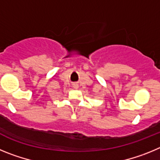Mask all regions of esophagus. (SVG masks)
Returning <instances> with one entry per match:
<instances>
[{"label":"esophagus","mask_w":160,"mask_h":160,"mask_svg":"<svg viewBox=\"0 0 160 160\" xmlns=\"http://www.w3.org/2000/svg\"><path fill=\"white\" fill-rule=\"evenodd\" d=\"M73 87H74V88H78V87L77 84H73Z\"/></svg>","instance_id":"34e87169"}]
</instances>
